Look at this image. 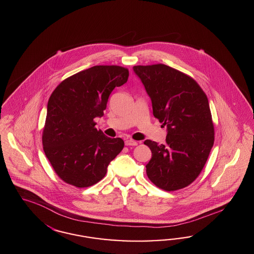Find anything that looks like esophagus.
Returning <instances> with one entry per match:
<instances>
[{"label":"esophagus","instance_id":"obj_1","mask_svg":"<svg viewBox=\"0 0 254 254\" xmlns=\"http://www.w3.org/2000/svg\"><path fill=\"white\" fill-rule=\"evenodd\" d=\"M125 144L127 145V146H129V145L135 146V145L138 144V142H136V141H133V140H127V141L125 142Z\"/></svg>","mask_w":254,"mask_h":254}]
</instances>
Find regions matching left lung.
<instances>
[{
	"mask_svg": "<svg viewBox=\"0 0 254 254\" xmlns=\"http://www.w3.org/2000/svg\"><path fill=\"white\" fill-rule=\"evenodd\" d=\"M152 102L153 115L167 127L166 143L145 140L152 157L148 179L165 191L184 188L198 177L214 141L208 98L189 75L164 64L134 66Z\"/></svg>",
	"mask_w": 254,
	"mask_h": 254,
	"instance_id": "obj_1",
	"label": "left lung"
}]
</instances>
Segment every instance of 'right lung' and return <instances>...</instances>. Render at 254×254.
Listing matches in <instances>:
<instances>
[{
  "mask_svg": "<svg viewBox=\"0 0 254 254\" xmlns=\"http://www.w3.org/2000/svg\"><path fill=\"white\" fill-rule=\"evenodd\" d=\"M127 78L128 70L121 66H93L66 78L53 91L42 144L63 182L78 188L100 182L122 151V139L97 130L93 119L104 115L110 94Z\"/></svg>",
  "mask_w": 254,
  "mask_h": 254,
  "instance_id": "1",
  "label": "right lung"
}]
</instances>
